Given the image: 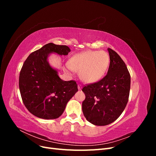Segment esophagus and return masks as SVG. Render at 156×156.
Instances as JSON below:
<instances>
[{
    "instance_id": "34e87169",
    "label": "esophagus",
    "mask_w": 156,
    "mask_h": 156,
    "mask_svg": "<svg viewBox=\"0 0 156 156\" xmlns=\"http://www.w3.org/2000/svg\"><path fill=\"white\" fill-rule=\"evenodd\" d=\"M78 89L79 90H81L82 89V85L81 84H78Z\"/></svg>"
}]
</instances>
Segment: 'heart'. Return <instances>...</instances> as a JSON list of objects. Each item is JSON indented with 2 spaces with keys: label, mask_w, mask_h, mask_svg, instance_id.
I'll use <instances>...</instances> for the list:
<instances>
[{
  "label": "heart",
  "mask_w": 156,
  "mask_h": 156,
  "mask_svg": "<svg viewBox=\"0 0 156 156\" xmlns=\"http://www.w3.org/2000/svg\"><path fill=\"white\" fill-rule=\"evenodd\" d=\"M109 64L110 57L107 52L87 51L73 56L68 66L73 72L79 73L83 81L93 83L104 76Z\"/></svg>",
  "instance_id": "heart-1"
}]
</instances>
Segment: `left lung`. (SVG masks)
<instances>
[{
	"instance_id": "left-lung-1",
	"label": "left lung",
	"mask_w": 156,
	"mask_h": 156,
	"mask_svg": "<svg viewBox=\"0 0 156 156\" xmlns=\"http://www.w3.org/2000/svg\"><path fill=\"white\" fill-rule=\"evenodd\" d=\"M110 64L100 81L84 86L82 109L87 120L96 126H106L119 118L129 100L131 77L126 64L115 51L108 48Z\"/></svg>"
}]
</instances>
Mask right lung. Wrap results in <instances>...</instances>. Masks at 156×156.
<instances>
[{
    "mask_svg": "<svg viewBox=\"0 0 156 156\" xmlns=\"http://www.w3.org/2000/svg\"><path fill=\"white\" fill-rule=\"evenodd\" d=\"M69 52L66 45L49 43L32 52L25 61L19 87L23 102L33 115L47 120L57 119L78 91L76 82L63 81L48 62L51 53L67 55Z\"/></svg>",
    "mask_w": 156,
    "mask_h": 156,
    "instance_id": "1",
    "label": "right lung"
}]
</instances>
